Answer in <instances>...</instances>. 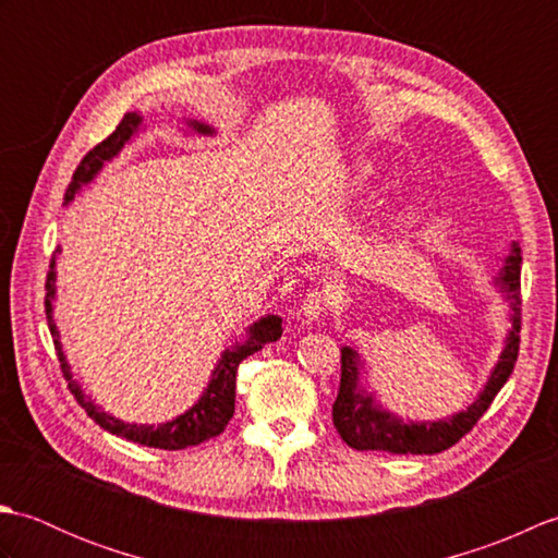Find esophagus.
<instances>
[{
	"mask_svg": "<svg viewBox=\"0 0 558 558\" xmlns=\"http://www.w3.org/2000/svg\"><path fill=\"white\" fill-rule=\"evenodd\" d=\"M330 304H333V292H330V288H316L306 292L300 314L306 322H318V318L328 312Z\"/></svg>",
	"mask_w": 558,
	"mask_h": 558,
	"instance_id": "obj_1",
	"label": "esophagus"
}]
</instances>
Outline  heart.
Returning <instances> with one entry per match:
<instances>
[{"label": "heart", "instance_id": "1", "mask_svg": "<svg viewBox=\"0 0 558 558\" xmlns=\"http://www.w3.org/2000/svg\"><path fill=\"white\" fill-rule=\"evenodd\" d=\"M372 177H374V165L369 160L357 162V168H354V180L362 184V182H369Z\"/></svg>", "mask_w": 558, "mask_h": 558}]
</instances>
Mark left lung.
Instances as JSON below:
<instances>
[{
  "label": "left lung",
  "instance_id": "8db88e82",
  "mask_svg": "<svg viewBox=\"0 0 558 558\" xmlns=\"http://www.w3.org/2000/svg\"><path fill=\"white\" fill-rule=\"evenodd\" d=\"M520 264H523V256H520L518 242H513L499 276L494 278V286L511 304V330L506 336L501 357L494 364L487 386L480 390L475 402L468 405V410L438 422H402L393 412L378 405L376 398L360 384L364 362L357 350L345 345L340 350V390L333 402V424L342 441L357 450H386L398 456H434L456 446L487 412L496 393L513 374L520 345Z\"/></svg>",
  "mask_w": 558,
  "mask_h": 558
}]
</instances>
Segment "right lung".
Returning a JSON list of instances; mask_svg holds the SVG:
<instances>
[{"label": "right lung", "instance_id": "1", "mask_svg": "<svg viewBox=\"0 0 558 558\" xmlns=\"http://www.w3.org/2000/svg\"><path fill=\"white\" fill-rule=\"evenodd\" d=\"M141 124H144V117H141L138 112H126L124 120L117 124L114 132L105 141H100V144L90 153H86V158L81 160L74 177H71V184L64 194L66 204L74 201V196L81 192L83 184L93 182V177L102 170L105 162H110L112 158L120 156V150L124 148V144L132 141V136H136ZM186 124L192 126L196 134H204V136L216 134V129H210L204 122H186ZM54 266H57V254L52 256L50 272H47V282H45V290H47L45 292V314H47V326H50V333L54 340L59 366H62V372L69 381V390L78 400V405L88 412V417L96 424H100L105 432L122 436V438H126V441H134L141 446L162 448V450H182L189 446L204 444V441H208V438L225 432V426H228V422L234 414V381H236V369H240V364L248 357V354H254L264 348L266 342H276L282 336V318L280 316L258 318L254 326L246 328L244 342H236L234 348H228L220 354V360L216 364V369H213V374H210V381L204 390V396H201L184 414H180V417H174L170 422H162L158 426L156 424H129V422L117 420V417H112V414L100 410L96 402L86 398L78 381H74V374H71L66 354L62 352V342H59V330H57L54 316H52V312H54L52 302L57 294Z\"/></svg>", "mask_w": 558, "mask_h": 558}]
</instances>
